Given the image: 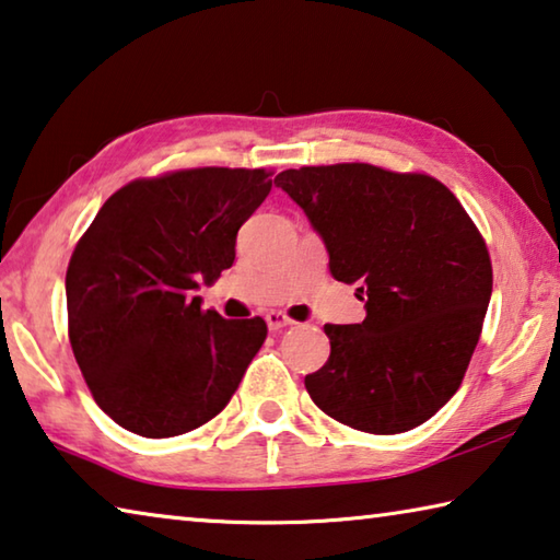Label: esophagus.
<instances>
[{"mask_svg":"<svg viewBox=\"0 0 560 560\" xmlns=\"http://www.w3.org/2000/svg\"><path fill=\"white\" fill-rule=\"evenodd\" d=\"M265 323H268V327L272 329V332H280V329L295 325L285 313H275V310H272V313L265 315Z\"/></svg>","mask_w":560,"mask_h":560,"instance_id":"esophagus-1","label":"esophagus"}]
</instances>
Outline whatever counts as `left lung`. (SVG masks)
Here are the masks:
<instances>
[{
  "label": "left lung",
  "mask_w": 560,
  "mask_h": 560,
  "mask_svg": "<svg viewBox=\"0 0 560 560\" xmlns=\"http://www.w3.org/2000/svg\"><path fill=\"white\" fill-rule=\"evenodd\" d=\"M278 188L323 237L335 280L364 298L360 325H325L315 405L370 434L409 432L459 389L491 300V260L456 196L370 163L282 171Z\"/></svg>",
  "instance_id": "8db88e82"
}]
</instances>
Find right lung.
Returning <instances> with one entry per match:
<instances>
[{
	"label": "right lung",
	"mask_w": 560,
	"mask_h": 560,
	"mask_svg": "<svg viewBox=\"0 0 560 560\" xmlns=\"http://www.w3.org/2000/svg\"><path fill=\"white\" fill-rule=\"evenodd\" d=\"M270 188L262 168H194L133 180L101 206L69 260V340L118 427L178 436L231 401L268 325L203 313L196 290L231 268Z\"/></svg>",
	"instance_id": "obj_1"
}]
</instances>
